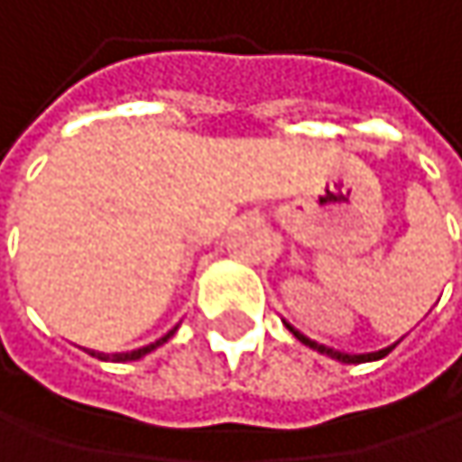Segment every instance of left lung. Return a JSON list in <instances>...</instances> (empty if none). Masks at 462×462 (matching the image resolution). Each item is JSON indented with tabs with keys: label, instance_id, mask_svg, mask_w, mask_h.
Returning a JSON list of instances; mask_svg holds the SVG:
<instances>
[{
	"label": "left lung",
	"instance_id": "8db88e82",
	"mask_svg": "<svg viewBox=\"0 0 462 462\" xmlns=\"http://www.w3.org/2000/svg\"><path fill=\"white\" fill-rule=\"evenodd\" d=\"M389 348H394V346H389ZM389 348H381V351H373V354H359L356 359H381V356H386L389 354ZM324 351V348H321ZM327 354H332V356H337L340 362H354V356H348V354H340V351H327Z\"/></svg>",
	"mask_w": 462,
	"mask_h": 462
}]
</instances>
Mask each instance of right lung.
Listing matches in <instances>:
<instances>
[{
  "mask_svg": "<svg viewBox=\"0 0 462 462\" xmlns=\"http://www.w3.org/2000/svg\"><path fill=\"white\" fill-rule=\"evenodd\" d=\"M168 340V335L165 337H160L157 343H149V346H143V348H135V351H127V354H114V362H133V359H141L143 354H149V351H154L160 343H165Z\"/></svg>",
  "mask_w": 462,
  "mask_h": 462,
  "instance_id": "add662e5",
  "label": "right lung"
}]
</instances>
